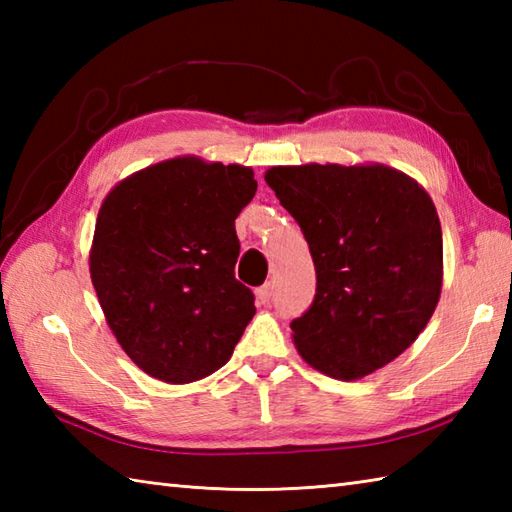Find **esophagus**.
<instances>
[{"label": "esophagus", "instance_id": "1", "mask_svg": "<svg viewBox=\"0 0 512 512\" xmlns=\"http://www.w3.org/2000/svg\"><path fill=\"white\" fill-rule=\"evenodd\" d=\"M255 295H257V299H259V303H270V299H273V284H264L262 288H257L255 290Z\"/></svg>", "mask_w": 512, "mask_h": 512}]
</instances>
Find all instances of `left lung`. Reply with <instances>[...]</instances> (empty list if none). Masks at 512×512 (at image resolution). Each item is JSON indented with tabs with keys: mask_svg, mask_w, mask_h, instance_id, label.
I'll return each mask as SVG.
<instances>
[{
	"mask_svg": "<svg viewBox=\"0 0 512 512\" xmlns=\"http://www.w3.org/2000/svg\"><path fill=\"white\" fill-rule=\"evenodd\" d=\"M317 270L312 306L290 323L303 361L356 380L418 339L442 290V228L416 180L383 165L266 171Z\"/></svg>",
	"mask_w": 512,
	"mask_h": 512,
	"instance_id": "8db88e82",
	"label": "left lung"
}]
</instances>
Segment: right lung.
Returning <instances> with one entry per match:
<instances>
[{"mask_svg": "<svg viewBox=\"0 0 512 512\" xmlns=\"http://www.w3.org/2000/svg\"><path fill=\"white\" fill-rule=\"evenodd\" d=\"M255 191L253 169L189 156L134 173L103 200L92 284L116 341L149 376L193 383L242 339L255 295L235 279V217Z\"/></svg>", "mask_w": 512, "mask_h": 512, "instance_id": "add662e5", "label": "right lung"}]
</instances>
